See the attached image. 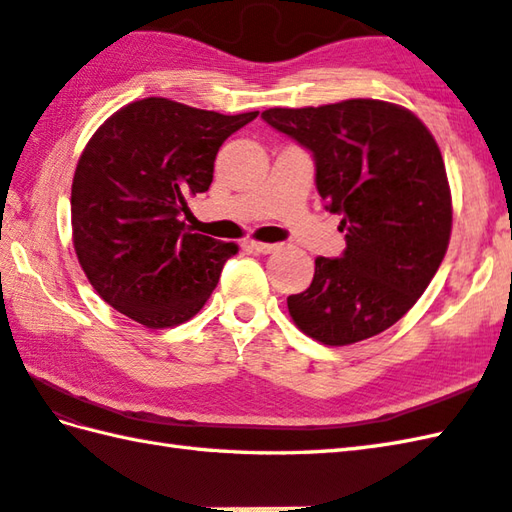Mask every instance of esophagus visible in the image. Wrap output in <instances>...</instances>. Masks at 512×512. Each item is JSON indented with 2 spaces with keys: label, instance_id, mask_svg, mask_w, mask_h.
<instances>
[{
  "label": "esophagus",
  "instance_id": "34e87169",
  "mask_svg": "<svg viewBox=\"0 0 512 512\" xmlns=\"http://www.w3.org/2000/svg\"><path fill=\"white\" fill-rule=\"evenodd\" d=\"M248 246L255 250V253H259V255H270V253H275V250H279L281 248V244H266V242H253V239H250L248 242Z\"/></svg>",
  "mask_w": 512,
  "mask_h": 512
}]
</instances>
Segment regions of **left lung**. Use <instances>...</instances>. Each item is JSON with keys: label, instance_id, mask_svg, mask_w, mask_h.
Instances as JSON below:
<instances>
[{"label": "left lung", "instance_id": "1", "mask_svg": "<svg viewBox=\"0 0 512 512\" xmlns=\"http://www.w3.org/2000/svg\"><path fill=\"white\" fill-rule=\"evenodd\" d=\"M262 118L310 151L317 191L345 233L343 255L317 257L310 288L288 297L292 321L323 345L385 332L427 290L449 246L438 143L405 107L374 99L273 107Z\"/></svg>", "mask_w": 512, "mask_h": 512}]
</instances>
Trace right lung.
I'll use <instances>...</instances> for the list:
<instances>
[{
  "instance_id": "right-lung-1",
  "label": "right lung",
  "mask_w": 512,
  "mask_h": 512,
  "mask_svg": "<svg viewBox=\"0 0 512 512\" xmlns=\"http://www.w3.org/2000/svg\"><path fill=\"white\" fill-rule=\"evenodd\" d=\"M253 118L151 96L96 129L74 171L72 235L83 273L114 310L160 330L211 297L237 246L187 231L180 215L189 195L209 191L224 140Z\"/></svg>"
}]
</instances>
